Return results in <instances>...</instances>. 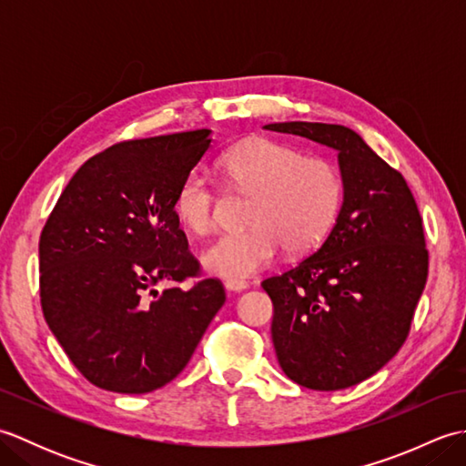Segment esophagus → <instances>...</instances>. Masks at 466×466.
<instances>
[{
	"label": "esophagus",
	"instance_id": "obj_1",
	"mask_svg": "<svg viewBox=\"0 0 466 466\" xmlns=\"http://www.w3.org/2000/svg\"><path fill=\"white\" fill-rule=\"evenodd\" d=\"M246 289H248V282H246V280H226V290L242 292Z\"/></svg>",
	"mask_w": 466,
	"mask_h": 466
}]
</instances>
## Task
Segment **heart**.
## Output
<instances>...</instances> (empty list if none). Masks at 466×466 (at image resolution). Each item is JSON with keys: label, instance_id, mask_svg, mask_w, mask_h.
Wrapping results in <instances>:
<instances>
[{"label": "heart", "instance_id": "1", "mask_svg": "<svg viewBox=\"0 0 466 466\" xmlns=\"http://www.w3.org/2000/svg\"><path fill=\"white\" fill-rule=\"evenodd\" d=\"M222 172L236 192L252 194L250 228L220 236L204 252L206 268L240 280L274 262L280 246L292 254L314 248L332 228L344 198L340 167L329 157L304 156L296 146L254 137L228 150ZM176 216L196 234L216 226V186L200 172L187 174L176 192Z\"/></svg>", "mask_w": 466, "mask_h": 466}]
</instances>
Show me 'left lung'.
<instances>
[{"mask_svg": "<svg viewBox=\"0 0 466 466\" xmlns=\"http://www.w3.org/2000/svg\"><path fill=\"white\" fill-rule=\"evenodd\" d=\"M339 152L344 202L329 238L262 289L274 304L272 342L284 374L312 390L359 384L410 332L429 276L422 218L399 170L350 127L268 124Z\"/></svg>", "mask_w": 466, "mask_h": 466, "instance_id": "obj_1", "label": "left lung"}]
</instances>
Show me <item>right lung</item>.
Instances as JSON below:
<instances>
[{"label":"right lung","mask_w":466,"mask_h":466,"mask_svg":"<svg viewBox=\"0 0 466 466\" xmlns=\"http://www.w3.org/2000/svg\"><path fill=\"white\" fill-rule=\"evenodd\" d=\"M210 142V130H194L110 146L74 174L39 236L44 319L104 390L144 394L174 380L226 302L174 208ZM162 279L195 282L157 293Z\"/></svg>","instance_id":"right-lung-1"}]
</instances>
